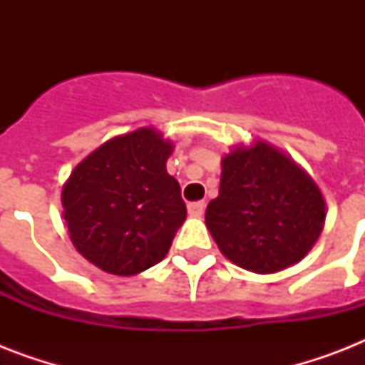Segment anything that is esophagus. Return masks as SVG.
Masks as SVG:
<instances>
[{
  "instance_id": "1",
  "label": "esophagus",
  "mask_w": 365,
  "mask_h": 365,
  "mask_svg": "<svg viewBox=\"0 0 365 365\" xmlns=\"http://www.w3.org/2000/svg\"><path fill=\"white\" fill-rule=\"evenodd\" d=\"M205 208H206V202L205 200H199V202H191L187 205V212L191 217H200L205 214Z\"/></svg>"
}]
</instances>
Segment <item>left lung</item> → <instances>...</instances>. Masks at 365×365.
I'll return each instance as SVG.
<instances>
[{
  "instance_id": "obj_1",
  "label": "left lung",
  "mask_w": 365,
  "mask_h": 365,
  "mask_svg": "<svg viewBox=\"0 0 365 365\" xmlns=\"http://www.w3.org/2000/svg\"><path fill=\"white\" fill-rule=\"evenodd\" d=\"M205 220L229 261L271 274L311 252L326 222V200L289 155L254 140L222 157L220 195L210 200Z\"/></svg>"
}]
</instances>
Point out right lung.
<instances>
[{"instance_id": "add662e5", "label": "right lung", "mask_w": 365, "mask_h": 365, "mask_svg": "<svg viewBox=\"0 0 365 365\" xmlns=\"http://www.w3.org/2000/svg\"><path fill=\"white\" fill-rule=\"evenodd\" d=\"M174 143L153 126L110 138L71 170L62 216L76 250L102 271L134 277L165 259L187 210L166 172Z\"/></svg>"}]
</instances>
